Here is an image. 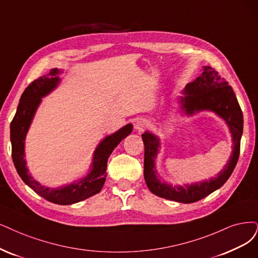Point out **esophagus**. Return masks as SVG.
Listing matches in <instances>:
<instances>
[{"label": "esophagus", "mask_w": 258, "mask_h": 258, "mask_svg": "<svg viewBox=\"0 0 258 258\" xmlns=\"http://www.w3.org/2000/svg\"><path fill=\"white\" fill-rule=\"evenodd\" d=\"M147 126V121L145 119H139L135 123V128L138 132H142Z\"/></svg>", "instance_id": "34e87169"}]
</instances>
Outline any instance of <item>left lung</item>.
Instances as JSON below:
<instances>
[{
    "mask_svg": "<svg viewBox=\"0 0 258 258\" xmlns=\"http://www.w3.org/2000/svg\"><path fill=\"white\" fill-rule=\"evenodd\" d=\"M183 93V97L179 98V104L185 114L192 116L199 111H213L226 122L233 137L232 155L217 176L191 185L172 186L161 182L155 170V158L160 148L159 138L151 132H145L141 135L145 145L144 174L150 191L160 198L187 204L197 202L214 192L233 173L240 153L243 116L233 88L209 66L203 67L202 74L187 84Z\"/></svg>",
    "mask_w": 258,
    "mask_h": 258,
    "instance_id": "1",
    "label": "left lung"
}]
</instances>
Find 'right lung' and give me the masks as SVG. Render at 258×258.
Masks as SVG:
<instances>
[{
    "label": "right lung",
    "instance_id": "obj_1",
    "mask_svg": "<svg viewBox=\"0 0 258 258\" xmlns=\"http://www.w3.org/2000/svg\"><path fill=\"white\" fill-rule=\"evenodd\" d=\"M61 73L62 71L57 68L52 69L49 74L42 75L39 79L35 80L24 90L15 117L11 123V141L14 165L23 182L28 187H31L37 195H39L47 201L59 205H70L84 201L101 191L107 175L106 169L108 157L121 140L131 134L133 125L126 124L125 126L105 137L100 142L93 153L91 170L79 182L58 188H49L38 183L33 178L31 173H28L24 158V140L35 112L41 103V98L45 97L57 87V85L60 82L59 74Z\"/></svg>",
    "mask_w": 258,
    "mask_h": 258
}]
</instances>
